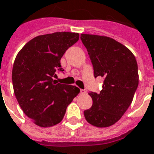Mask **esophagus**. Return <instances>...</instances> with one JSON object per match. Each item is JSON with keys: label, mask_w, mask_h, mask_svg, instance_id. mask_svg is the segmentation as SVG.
Listing matches in <instances>:
<instances>
[{"label": "esophagus", "mask_w": 154, "mask_h": 154, "mask_svg": "<svg viewBox=\"0 0 154 154\" xmlns=\"http://www.w3.org/2000/svg\"><path fill=\"white\" fill-rule=\"evenodd\" d=\"M87 93V91L83 90V89H81L80 90V94L81 95H84V94Z\"/></svg>", "instance_id": "1"}]
</instances>
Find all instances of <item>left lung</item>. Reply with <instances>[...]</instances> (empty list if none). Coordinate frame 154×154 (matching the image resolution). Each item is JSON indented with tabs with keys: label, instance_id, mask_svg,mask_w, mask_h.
I'll return each instance as SVG.
<instances>
[{
	"label": "left lung",
	"instance_id": "1",
	"mask_svg": "<svg viewBox=\"0 0 154 154\" xmlns=\"http://www.w3.org/2000/svg\"><path fill=\"white\" fill-rule=\"evenodd\" d=\"M95 77H104L100 93L89 92L93 104L84 110L91 125L105 128L113 125L125 113L139 85L138 64L128 48L106 36L82 34Z\"/></svg>",
	"mask_w": 154,
	"mask_h": 154
}]
</instances>
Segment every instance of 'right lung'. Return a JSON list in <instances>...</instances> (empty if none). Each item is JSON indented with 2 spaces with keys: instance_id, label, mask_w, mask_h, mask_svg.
Returning <instances> with one entry per match:
<instances>
[{
  "instance_id": "right-lung-1",
  "label": "right lung",
  "mask_w": 154,
  "mask_h": 154,
  "mask_svg": "<svg viewBox=\"0 0 154 154\" xmlns=\"http://www.w3.org/2000/svg\"><path fill=\"white\" fill-rule=\"evenodd\" d=\"M79 39V34L56 32L29 41L15 57L12 83L24 113L35 125L51 127L62 121L67 106L80 92L76 86L57 83L56 71L63 72L60 60Z\"/></svg>"
}]
</instances>
